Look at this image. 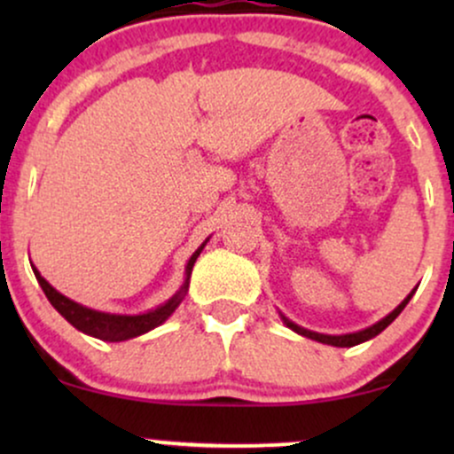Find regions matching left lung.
<instances>
[{"label":"left lung","mask_w":454,"mask_h":454,"mask_svg":"<svg viewBox=\"0 0 454 454\" xmlns=\"http://www.w3.org/2000/svg\"><path fill=\"white\" fill-rule=\"evenodd\" d=\"M414 293H416V288L411 290V293L405 296L403 301H401V303L395 307L393 311H390L388 316H384L382 320L380 322H376V325H372V326H367V328H363V331H356V333H346V335H325V333H316V331H309V328H303V326H299V325H294L293 320H288V317H286L284 314H279L281 316V320H284V325L288 326V328H293L294 333H299V335H303V337H309V340H314V341H320V343H326V346H335V348H352V346H358V343H363V341H369V340H373V337L376 335H380V333L384 331V328H387L390 322L395 320V317H397L401 311L405 309V305L410 303V299L411 296H414Z\"/></svg>","instance_id":"8db88e82"}]
</instances>
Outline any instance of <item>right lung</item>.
Here are the masks:
<instances>
[{"label": "right lung", "mask_w": 454, "mask_h": 454, "mask_svg": "<svg viewBox=\"0 0 454 454\" xmlns=\"http://www.w3.org/2000/svg\"><path fill=\"white\" fill-rule=\"evenodd\" d=\"M207 241H209V239H207ZM207 241L202 243L194 254H192L190 260H187L184 286H181V288L176 290L166 303L158 305L155 309L145 311V314H108V311L91 309V307L76 303V301L67 299V296L57 293L53 286L40 275V270L35 269L34 264H31V269H34L35 279H38L40 288L44 290L46 299L51 301V305H53L55 309L76 328V331L85 333V335L96 337V340H102V341H111V343L126 341V340H132V337L145 335V333L153 331L155 326L164 325V322L173 316V311L181 305V301L185 299L187 288H190L192 269H194L196 258L200 256V252L205 249Z\"/></svg>", "instance_id": "right-lung-1"}]
</instances>
